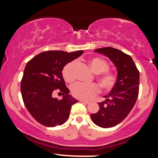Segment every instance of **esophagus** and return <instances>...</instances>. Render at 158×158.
Listing matches in <instances>:
<instances>
[{
  "instance_id": "34e87169",
  "label": "esophagus",
  "mask_w": 158,
  "mask_h": 158,
  "mask_svg": "<svg viewBox=\"0 0 158 158\" xmlns=\"http://www.w3.org/2000/svg\"><path fill=\"white\" fill-rule=\"evenodd\" d=\"M79 102L84 103V104H89V102H88V101H85V100H82V99H80L79 100Z\"/></svg>"
}]
</instances>
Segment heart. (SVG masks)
I'll return each mask as SVG.
<instances>
[{"label":"heart","instance_id":"heart-1","mask_svg":"<svg viewBox=\"0 0 158 158\" xmlns=\"http://www.w3.org/2000/svg\"><path fill=\"white\" fill-rule=\"evenodd\" d=\"M75 65L76 61H72L63 68L62 77L67 82H73L75 79L73 71ZM89 65L94 73H98L97 80L102 89L110 90L114 88L117 82V77L114 72L109 70L110 64L108 61L102 58L93 57L89 60ZM70 90L74 97L82 100H88L99 93V88L95 83L85 84L77 82L72 85Z\"/></svg>","mask_w":158,"mask_h":158}]
</instances>
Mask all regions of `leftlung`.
I'll return each mask as SVG.
<instances>
[{
	"label": "left lung",
	"mask_w": 158,
	"mask_h": 158,
	"mask_svg": "<svg viewBox=\"0 0 158 158\" xmlns=\"http://www.w3.org/2000/svg\"><path fill=\"white\" fill-rule=\"evenodd\" d=\"M104 54L114 62L118 70L117 82L106 101L99 102L97 113L90 114L92 121L102 128L118 125L130 113L139 94V73L133 59L117 49L107 47L95 50Z\"/></svg>",
	"instance_id": "obj_1"
}]
</instances>
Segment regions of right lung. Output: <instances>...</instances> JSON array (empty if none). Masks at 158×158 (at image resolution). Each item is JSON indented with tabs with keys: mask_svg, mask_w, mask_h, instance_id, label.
<instances>
[{
	"mask_svg": "<svg viewBox=\"0 0 158 158\" xmlns=\"http://www.w3.org/2000/svg\"><path fill=\"white\" fill-rule=\"evenodd\" d=\"M82 53V50L73 52L50 50L41 52L27 62L21 79V96L27 110L43 126L64 124L72 106L78 102L68 94L70 90L65 85L61 71L68 62ZM56 90L62 93V99L52 97Z\"/></svg>",
	"mask_w": 158,
	"mask_h": 158,
	"instance_id": "obj_1",
	"label": "right lung"
}]
</instances>
